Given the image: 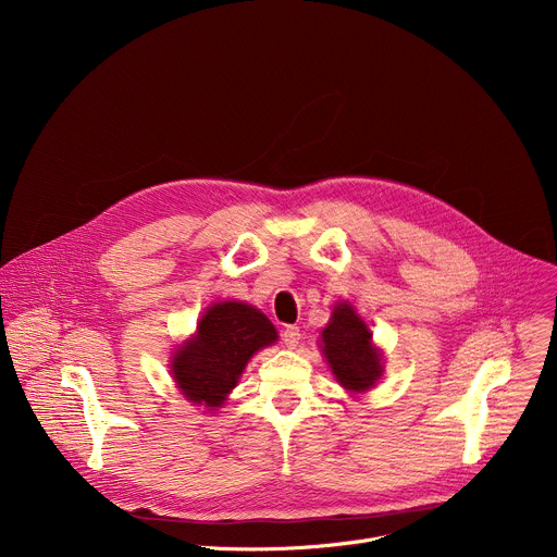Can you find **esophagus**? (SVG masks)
<instances>
[{
  "instance_id": "obj_1",
  "label": "esophagus",
  "mask_w": 557,
  "mask_h": 557,
  "mask_svg": "<svg viewBox=\"0 0 557 557\" xmlns=\"http://www.w3.org/2000/svg\"><path fill=\"white\" fill-rule=\"evenodd\" d=\"M299 339H301V333H299L297 326H286L282 331V342H284L286 348H295L299 344Z\"/></svg>"
}]
</instances>
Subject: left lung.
Listing matches in <instances>:
<instances>
[{
  "label": "left lung",
  "mask_w": 557,
  "mask_h": 557,
  "mask_svg": "<svg viewBox=\"0 0 557 557\" xmlns=\"http://www.w3.org/2000/svg\"><path fill=\"white\" fill-rule=\"evenodd\" d=\"M324 355L335 379L352 392L368 389L381 376V355L372 346V333L348 304H337L331 324L322 331Z\"/></svg>",
  "instance_id": "left-lung-1"
}]
</instances>
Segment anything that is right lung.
Masks as SVG:
<instances>
[{"instance_id": "add662e5", "label": "right lung", "mask_w": 557, "mask_h": 557, "mask_svg": "<svg viewBox=\"0 0 557 557\" xmlns=\"http://www.w3.org/2000/svg\"><path fill=\"white\" fill-rule=\"evenodd\" d=\"M273 342L277 331L267 314L243 301H220L205 312L196 337L176 352L172 374L187 401L218 408L253 352Z\"/></svg>"}]
</instances>
